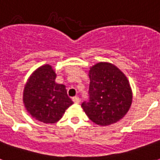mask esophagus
Listing matches in <instances>:
<instances>
[{
    "instance_id": "esophagus-1",
    "label": "esophagus",
    "mask_w": 160,
    "mask_h": 160,
    "mask_svg": "<svg viewBox=\"0 0 160 160\" xmlns=\"http://www.w3.org/2000/svg\"><path fill=\"white\" fill-rule=\"evenodd\" d=\"M72 100H73V101H74V103H75V104H80V98H79V97H74Z\"/></svg>"
}]
</instances>
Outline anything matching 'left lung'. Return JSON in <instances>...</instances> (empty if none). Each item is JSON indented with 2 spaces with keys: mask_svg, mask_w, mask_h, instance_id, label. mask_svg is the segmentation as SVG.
Listing matches in <instances>:
<instances>
[{
  "mask_svg": "<svg viewBox=\"0 0 160 160\" xmlns=\"http://www.w3.org/2000/svg\"><path fill=\"white\" fill-rule=\"evenodd\" d=\"M90 100L81 107L89 119L100 126L116 123L131 106L133 93L127 77L109 62H99L90 68Z\"/></svg>",
  "mask_w": 160,
  "mask_h": 160,
  "instance_id": "8db88e82",
  "label": "left lung"
}]
</instances>
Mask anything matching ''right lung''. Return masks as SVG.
Segmentation results:
<instances>
[{"instance_id": "obj_1", "label": "right lung", "mask_w": 160, "mask_h": 160, "mask_svg": "<svg viewBox=\"0 0 160 160\" xmlns=\"http://www.w3.org/2000/svg\"><path fill=\"white\" fill-rule=\"evenodd\" d=\"M56 73L51 65L37 68L26 81L23 103L29 114L36 120L54 124L59 121L73 101L65 85L55 82Z\"/></svg>"}]
</instances>
